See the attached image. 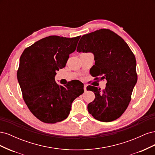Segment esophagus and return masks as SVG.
I'll use <instances>...</instances> for the list:
<instances>
[{
	"mask_svg": "<svg viewBox=\"0 0 155 155\" xmlns=\"http://www.w3.org/2000/svg\"><path fill=\"white\" fill-rule=\"evenodd\" d=\"M84 91H85V92L87 91V85H84Z\"/></svg>",
	"mask_w": 155,
	"mask_h": 155,
	"instance_id": "esophagus-1",
	"label": "esophagus"
}]
</instances>
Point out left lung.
Wrapping results in <instances>:
<instances>
[{
	"label": "left lung",
	"instance_id": "1",
	"mask_svg": "<svg viewBox=\"0 0 155 155\" xmlns=\"http://www.w3.org/2000/svg\"><path fill=\"white\" fill-rule=\"evenodd\" d=\"M77 51L92 53L95 60L93 76L107 81L103 91L96 87H87L95 94L94 100L88 105V112L105 122L118 119L127 108L137 82V61L133 51L121 37L108 29L83 35Z\"/></svg>",
	"mask_w": 155,
	"mask_h": 155
}]
</instances>
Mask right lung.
I'll use <instances>...</instances> for the list:
<instances>
[{
    "label": "right lung",
    "instance_id": "add662e5",
    "mask_svg": "<svg viewBox=\"0 0 155 155\" xmlns=\"http://www.w3.org/2000/svg\"><path fill=\"white\" fill-rule=\"evenodd\" d=\"M81 36L45 37L26 48L21 58L17 79L26 105L37 119L55 124L66 119L72 104L84 92L81 82L59 85L56 71L65 67Z\"/></svg>",
    "mask_w": 155,
    "mask_h": 155
}]
</instances>
